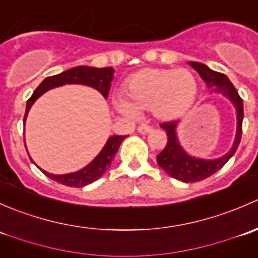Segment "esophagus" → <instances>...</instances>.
<instances>
[{"label": "esophagus", "mask_w": 258, "mask_h": 258, "mask_svg": "<svg viewBox=\"0 0 258 258\" xmlns=\"http://www.w3.org/2000/svg\"><path fill=\"white\" fill-rule=\"evenodd\" d=\"M137 131H139L140 134L145 135V134H148V132L152 131V127L147 126V124H141V126H139V128H137Z\"/></svg>", "instance_id": "1"}]
</instances>
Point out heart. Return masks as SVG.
I'll list each match as a JSON object with an SVG mask.
<instances>
[{
  "label": "heart",
  "instance_id": "b5f03b06",
  "mask_svg": "<svg viewBox=\"0 0 258 258\" xmlns=\"http://www.w3.org/2000/svg\"><path fill=\"white\" fill-rule=\"evenodd\" d=\"M199 92L195 75L187 69H150L134 75L127 83V97L119 96L117 108L135 117L139 111L152 110L162 121L183 116Z\"/></svg>",
  "mask_w": 258,
  "mask_h": 258
}]
</instances>
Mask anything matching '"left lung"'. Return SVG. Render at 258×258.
Here are the masks:
<instances>
[{"instance_id":"left-lung-1","label":"left lung","mask_w":258,"mask_h":258,"mask_svg":"<svg viewBox=\"0 0 258 258\" xmlns=\"http://www.w3.org/2000/svg\"><path fill=\"white\" fill-rule=\"evenodd\" d=\"M188 63L199 72L201 79L206 82L207 87L213 88L215 92L226 96L233 103L236 113H237V130H236V137L232 147L225 156L216 160H204V158L189 156L179 145L177 132H176L178 121H170L161 124V127L166 131L168 140L166 147L157 156V163L171 177L186 182V183L199 182L210 177L218 170H221L226 165V162L235 155L242 137V119H243V102L228 77L221 72L213 71L206 64L200 63V62L191 61Z\"/></svg>"}]
</instances>
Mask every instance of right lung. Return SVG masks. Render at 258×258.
Masks as SVG:
<instances>
[{"instance_id": "1", "label": "right lung", "mask_w": 258, "mask_h": 258, "mask_svg": "<svg viewBox=\"0 0 258 258\" xmlns=\"http://www.w3.org/2000/svg\"><path fill=\"white\" fill-rule=\"evenodd\" d=\"M113 72L114 70L112 67H103V69H96V67L90 66H77L74 69H70L67 71L61 72L54 76H49L41 82L32 93L27 101L26 105V113L23 122L27 118V113L30 111L31 106L35 103L40 96L43 93L47 92L48 90H52L54 87H58L62 85H71V83H76V85H85L90 86V87L97 90L101 95L105 98H107L108 92H110V86L111 81L113 79ZM126 139V136H111L107 140L106 145L101 150L95 157V160L91 161L86 167L82 170L77 171V172L67 173V175H52V173L46 172L42 168H40L47 177H49L53 181L58 182V183L64 184V186L70 187H83L87 184L92 183L96 179H98L103 173L107 171V168L111 166L114 155L118 151L119 145L122 141ZM26 146V145H25ZM33 162V161H32Z\"/></svg>"}]
</instances>
